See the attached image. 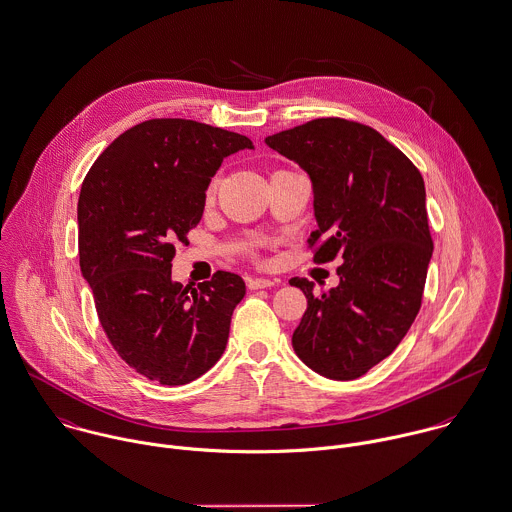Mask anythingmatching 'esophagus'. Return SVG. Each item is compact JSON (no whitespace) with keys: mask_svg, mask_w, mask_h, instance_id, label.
I'll return each mask as SVG.
<instances>
[{"mask_svg":"<svg viewBox=\"0 0 512 512\" xmlns=\"http://www.w3.org/2000/svg\"><path fill=\"white\" fill-rule=\"evenodd\" d=\"M247 287L251 291H257V289H269V287H275V281L271 279H263V277H257V279H249L247 281Z\"/></svg>","mask_w":512,"mask_h":512,"instance_id":"1","label":"esophagus"}]
</instances>
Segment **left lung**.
<instances>
[{"label":"left lung","instance_id":"1","mask_svg":"<svg viewBox=\"0 0 512 512\" xmlns=\"http://www.w3.org/2000/svg\"><path fill=\"white\" fill-rule=\"evenodd\" d=\"M265 144L312 182L314 261L342 259L338 287L318 297L314 283L291 279L307 297L293 348L316 374L356 380L396 350L421 307L433 253L423 178L378 130L344 118H316Z\"/></svg>","mask_w":512,"mask_h":512}]
</instances>
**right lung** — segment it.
I'll return each instance as SVG.
<instances>
[{"label":"right lung","instance_id":"right-lung-1","mask_svg":"<svg viewBox=\"0 0 512 512\" xmlns=\"http://www.w3.org/2000/svg\"><path fill=\"white\" fill-rule=\"evenodd\" d=\"M247 136L184 118H154L120 134L89 170L77 205L79 265L104 332L138 374L184 386L223 354L239 275L217 271L198 289L172 281L176 243L204 215L223 158Z\"/></svg>","mask_w":512,"mask_h":512}]
</instances>
